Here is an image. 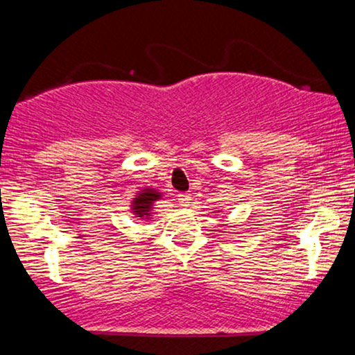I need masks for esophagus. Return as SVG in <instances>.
<instances>
[{"label": "esophagus", "instance_id": "esophagus-1", "mask_svg": "<svg viewBox=\"0 0 355 355\" xmlns=\"http://www.w3.org/2000/svg\"><path fill=\"white\" fill-rule=\"evenodd\" d=\"M190 200H191V197H190V193H187V191H182V193H178V202H180V205L187 207L190 203Z\"/></svg>", "mask_w": 355, "mask_h": 355}]
</instances>
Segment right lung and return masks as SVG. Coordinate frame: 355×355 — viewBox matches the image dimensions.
<instances>
[{"label":"right lung","instance_id":"right-lung-1","mask_svg":"<svg viewBox=\"0 0 355 355\" xmlns=\"http://www.w3.org/2000/svg\"><path fill=\"white\" fill-rule=\"evenodd\" d=\"M157 198H160V193L150 189L144 190V193H138V197L133 200V211H135L137 217H148L150 210H152V203Z\"/></svg>","mask_w":355,"mask_h":355}]
</instances>
